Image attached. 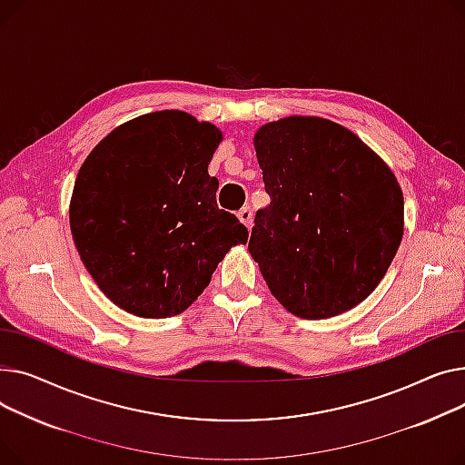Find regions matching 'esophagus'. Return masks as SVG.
<instances>
[{
    "instance_id": "34e87169",
    "label": "esophagus",
    "mask_w": 465,
    "mask_h": 465,
    "mask_svg": "<svg viewBox=\"0 0 465 465\" xmlns=\"http://www.w3.org/2000/svg\"><path fill=\"white\" fill-rule=\"evenodd\" d=\"M238 220L245 225V227H252V223H253V212H252V208L250 206H245V208H242L240 212H238Z\"/></svg>"
}]
</instances>
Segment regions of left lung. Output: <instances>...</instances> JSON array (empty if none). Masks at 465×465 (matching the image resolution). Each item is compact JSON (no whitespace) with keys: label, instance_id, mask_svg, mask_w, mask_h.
I'll return each instance as SVG.
<instances>
[{"label":"left lung","instance_id":"obj_1","mask_svg":"<svg viewBox=\"0 0 465 465\" xmlns=\"http://www.w3.org/2000/svg\"><path fill=\"white\" fill-rule=\"evenodd\" d=\"M270 204L248 250L278 302L329 319L368 298L403 236V195L387 163L347 127L287 116L253 136Z\"/></svg>","mask_w":465,"mask_h":465}]
</instances>
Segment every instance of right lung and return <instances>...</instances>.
Wrapping results in <instances>:
<instances>
[{
    "label": "right lung",
    "mask_w": 465,
    "mask_h": 465,
    "mask_svg": "<svg viewBox=\"0 0 465 465\" xmlns=\"http://www.w3.org/2000/svg\"><path fill=\"white\" fill-rule=\"evenodd\" d=\"M223 133L183 111H157L108 133L76 174L69 223L106 298L146 319L187 310L232 245L248 242L215 203L208 174Z\"/></svg>",
    "instance_id": "obj_1"
}]
</instances>
